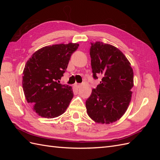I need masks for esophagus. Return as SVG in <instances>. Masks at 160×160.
Segmentation results:
<instances>
[{
  "mask_svg": "<svg viewBox=\"0 0 160 160\" xmlns=\"http://www.w3.org/2000/svg\"><path fill=\"white\" fill-rule=\"evenodd\" d=\"M76 88H77V89H79L80 87L81 86V84H80V83H75V85H74Z\"/></svg>",
  "mask_w": 160,
  "mask_h": 160,
  "instance_id": "esophagus-1",
  "label": "esophagus"
}]
</instances>
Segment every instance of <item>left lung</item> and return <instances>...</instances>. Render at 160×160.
<instances>
[{"label":"left lung","mask_w":160,"mask_h":160,"mask_svg":"<svg viewBox=\"0 0 160 160\" xmlns=\"http://www.w3.org/2000/svg\"><path fill=\"white\" fill-rule=\"evenodd\" d=\"M90 56L94 79L101 81L86 100L87 112L97 123L108 124L119 119L132 99L133 72L130 62L118 48L91 42Z\"/></svg>","instance_id":"1"}]
</instances>
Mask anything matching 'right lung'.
I'll return each mask as SVG.
<instances>
[{"mask_svg": "<svg viewBox=\"0 0 160 160\" xmlns=\"http://www.w3.org/2000/svg\"><path fill=\"white\" fill-rule=\"evenodd\" d=\"M77 43L53 45L37 51L23 71L22 88L28 103L43 118L63 113L73 98L72 88L60 83Z\"/></svg>", "mask_w": 160, "mask_h": 160, "instance_id": "obj_1", "label": "right lung"}]
</instances>
